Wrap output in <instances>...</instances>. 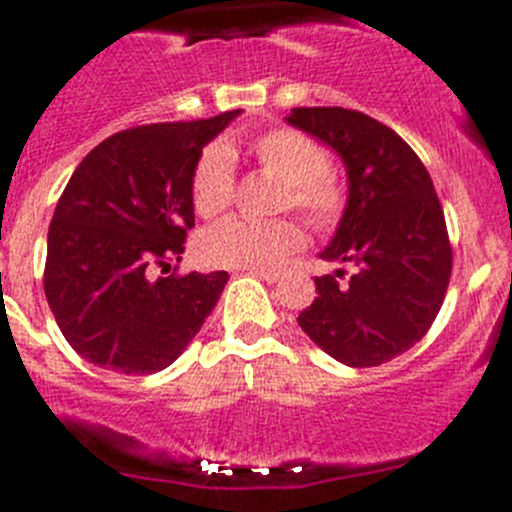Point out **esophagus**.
I'll return each mask as SVG.
<instances>
[{
	"label": "esophagus",
	"mask_w": 512,
	"mask_h": 512,
	"mask_svg": "<svg viewBox=\"0 0 512 512\" xmlns=\"http://www.w3.org/2000/svg\"><path fill=\"white\" fill-rule=\"evenodd\" d=\"M248 274L264 279V282H269V284H274L279 279V271H271V269H248Z\"/></svg>",
	"instance_id": "1"
}]
</instances>
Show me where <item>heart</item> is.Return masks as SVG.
<instances>
[{
	"label": "heart",
	"instance_id": "obj_1",
	"mask_svg": "<svg viewBox=\"0 0 512 512\" xmlns=\"http://www.w3.org/2000/svg\"><path fill=\"white\" fill-rule=\"evenodd\" d=\"M248 151L261 171L282 179L279 210L295 207L318 228L336 225L346 207V189L328 156L310 135L292 128H269L248 140ZM235 161L223 143H212L200 153L192 171L194 212L205 220L223 215L233 202ZM305 246V230L295 217H277L269 223H248L230 217L212 225L197 238V259L215 269H271L289 253Z\"/></svg>",
	"mask_w": 512,
	"mask_h": 512
}]
</instances>
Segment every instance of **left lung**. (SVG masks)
Segmentation results:
<instances>
[{"label": "left lung", "instance_id": "8db88e82", "mask_svg": "<svg viewBox=\"0 0 512 512\" xmlns=\"http://www.w3.org/2000/svg\"><path fill=\"white\" fill-rule=\"evenodd\" d=\"M289 125L341 156L348 200L325 261H351L315 277L318 297L300 328L346 366H379L413 348L436 320L451 279V243L431 174L413 148L374 117L343 107H295Z\"/></svg>", "mask_w": 512, "mask_h": 512}]
</instances>
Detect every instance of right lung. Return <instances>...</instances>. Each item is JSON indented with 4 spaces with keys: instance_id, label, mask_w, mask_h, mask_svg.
I'll use <instances>...</instances> for the list:
<instances>
[{
    "instance_id": "1",
    "label": "right lung",
    "mask_w": 512,
    "mask_h": 512,
    "mask_svg": "<svg viewBox=\"0 0 512 512\" xmlns=\"http://www.w3.org/2000/svg\"><path fill=\"white\" fill-rule=\"evenodd\" d=\"M241 110L153 122L102 140L76 166L48 230L45 300L76 354L120 374L182 356L223 295L228 271L158 277L194 228L189 184L202 148Z\"/></svg>"
}]
</instances>
